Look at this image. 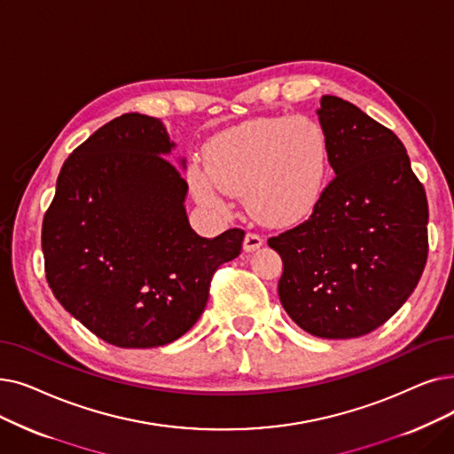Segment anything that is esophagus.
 <instances>
[{"label": "esophagus", "instance_id": "1", "mask_svg": "<svg viewBox=\"0 0 454 454\" xmlns=\"http://www.w3.org/2000/svg\"><path fill=\"white\" fill-rule=\"evenodd\" d=\"M262 245H263V238H262V235H258V233H252V231H248V233L245 235L243 248H245L247 252L258 250Z\"/></svg>", "mask_w": 454, "mask_h": 454}]
</instances>
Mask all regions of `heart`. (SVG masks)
Instances as JSON below:
<instances>
[{"label": "heart", "instance_id": "heart-1", "mask_svg": "<svg viewBox=\"0 0 454 454\" xmlns=\"http://www.w3.org/2000/svg\"><path fill=\"white\" fill-rule=\"evenodd\" d=\"M328 160V137L317 121L263 116L213 137L206 167L194 163L187 176L196 199L206 206H223V192L247 194L255 219L286 224L317 204Z\"/></svg>", "mask_w": 454, "mask_h": 454}]
</instances>
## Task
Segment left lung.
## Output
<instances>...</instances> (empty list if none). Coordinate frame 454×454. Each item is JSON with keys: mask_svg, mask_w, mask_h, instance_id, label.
Returning <instances> with one entry per match:
<instances>
[{"mask_svg": "<svg viewBox=\"0 0 454 454\" xmlns=\"http://www.w3.org/2000/svg\"><path fill=\"white\" fill-rule=\"evenodd\" d=\"M319 122L336 172L309 219L276 238L278 294L311 336L350 340L382 326L416 289L428 255V202L399 137L338 96Z\"/></svg>", "mask_w": 454, "mask_h": 454, "instance_id": "left-lung-1", "label": "left lung"}]
</instances>
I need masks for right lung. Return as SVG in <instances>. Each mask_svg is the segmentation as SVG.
<instances>
[{
    "label": "right lung",
    "mask_w": 454,
    "mask_h": 454,
    "mask_svg": "<svg viewBox=\"0 0 454 454\" xmlns=\"http://www.w3.org/2000/svg\"><path fill=\"white\" fill-rule=\"evenodd\" d=\"M172 148L157 118H113L68 155L44 215L55 299L114 347L182 338L206 308L215 270L241 252V228L213 239L191 228L187 182L163 157Z\"/></svg>",
    "instance_id": "1"
}]
</instances>
